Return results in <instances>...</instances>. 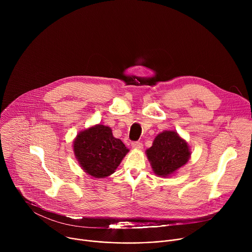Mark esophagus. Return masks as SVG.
Instances as JSON below:
<instances>
[{
  "instance_id": "34e87169",
  "label": "esophagus",
  "mask_w": 252,
  "mask_h": 252,
  "mask_svg": "<svg viewBox=\"0 0 252 252\" xmlns=\"http://www.w3.org/2000/svg\"><path fill=\"white\" fill-rule=\"evenodd\" d=\"M131 147H132L133 149H135V150H141L143 146H142V143L139 142V141H133V142L131 143Z\"/></svg>"
}]
</instances>
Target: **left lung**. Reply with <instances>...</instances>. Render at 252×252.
I'll use <instances>...</instances> for the list:
<instances>
[{
  "mask_svg": "<svg viewBox=\"0 0 252 252\" xmlns=\"http://www.w3.org/2000/svg\"><path fill=\"white\" fill-rule=\"evenodd\" d=\"M146 153L154 172L162 177L173 174L190 158L188 142L173 130L158 133Z\"/></svg>",
  "mask_w": 252,
  "mask_h": 252,
  "instance_id": "1",
  "label": "left lung"
}]
</instances>
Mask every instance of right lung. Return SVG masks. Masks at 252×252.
Returning a JSON list of instances; mask_svg holds the SVG:
<instances>
[{"mask_svg": "<svg viewBox=\"0 0 252 252\" xmlns=\"http://www.w3.org/2000/svg\"><path fill=\"white\" fill-rule=\"evenodd\" d=\"M73 148L81 167L94 178L113 174L128 153L124 142L113 135L112 128L103 125L80 131Z\"/></svg>", "mask_w": 252, "mask_h": 252, "instance_id": "add662e5", "label": "right lung"}]
</instances>
